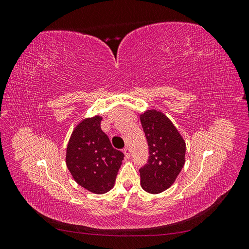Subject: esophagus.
I'll return each mask as SVG.
<instances>
[{
	"label": "esophagus",
	"instance_id": "obj_1",
	"mask_svg": "<svg viewBox=\"0 0 249 249\" xmlns=\"http://www.w3.org/2000/svg\"><path fill=\"white\" fill-rule=\"evenodd\" d=\"M124 155H125V158H127V159H129V158L131 157L130 147H129V146H125V147L124 148Z\"/></svg>",
	"mask_w": 249,
	"mask_h": 249
}]
</instances>
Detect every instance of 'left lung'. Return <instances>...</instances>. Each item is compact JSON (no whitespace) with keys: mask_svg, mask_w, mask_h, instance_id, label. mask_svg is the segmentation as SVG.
<instances>
[{"mask_svg":"<svg viewBox=\"0 0 249 249\" xmlns=\"http://www.w3.org/2000/svg\"><path fill=\"white\" fill-rule=\"evenodd\" d=\"M148 144V160L140 167L143 190L158 194L173 184L185 164L186 143L163 113L146 111L140 116Z\"/></svg>","mask_w":249,"mask_h":249,"instance_id":"8db88e82","label":"left lung"}]
</instances>
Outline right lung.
<instances>
[{"label":"right lung","instance_id":"right-lung-1","mask_svg":"<svg viewBox=\"0 0 249 249\" xmlns=\"http://www.w3.org/2000/svg\"><path fill=\"white\" fill-rule=\"evenodd\" d=\"M101 122L100 116L83 120L72 132L66 150V165L74 180L96 194L113 187L124 157L112 146Z\"/></svg>","mask_w":249,"mask_h":249}]
</instances>
